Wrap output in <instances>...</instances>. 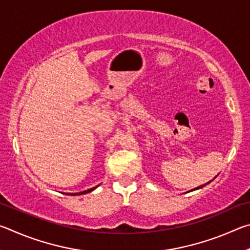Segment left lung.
<instances>
[{"label": "left lung", "mask_w": 250, "mask_h": 250, "mask_svg": "<svg viewBox=\"0 0 250 250\" xmlns=\"http://www.w3.org/2000/svg\"><path fill=\"white\" fill-rule=\"evenodd\" d=\"M208 183H209V182H207V183H206V184H208ZM206 184H205V185H206ZM205 185H202V186H200V188H194V189H197V188H203V186H205Z\"/></svg>", "instance_id": "obj_1"}]
</instances>
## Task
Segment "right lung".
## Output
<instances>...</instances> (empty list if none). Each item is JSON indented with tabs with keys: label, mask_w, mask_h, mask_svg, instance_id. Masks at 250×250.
Wrapping results in <instances>:
<instances>
[{
	"label": "right lung",
	"mask_w": 250,
	"mask_h": 250,
	"mask_svg": "<svg viewBox=\"0 0 250 250\" xmlns=\"http://www.w3.org/2000/svg\"><path fill=\"white\" fill-rule=\"evenodd\" d=\"M98 188V185L97 186H95V188H89V189H87V191H83V192H80V193H69V195H82V194H86V193H90V192H92L94 191L95 188Z\"/></svg>",
	"instance_id": "1"
}]
</instances>
